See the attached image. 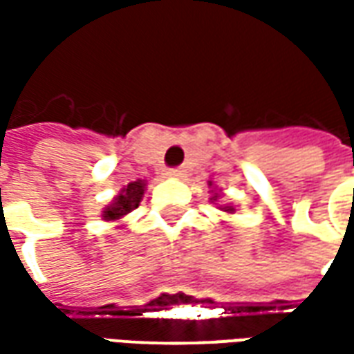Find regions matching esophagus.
Listing matches in <instances>:
<instances>
[{"mask_svg":"<svg viewBox=\"0 0 354 354\" xmlns=\"http://www.w3.org/2000/svg\"><path fill=\"white\" fill-rule=\"evenodd\" d=\"M182 174H184V170L182 169H170L169 170V176H172V178H180Z\"/></svg>","mask_w":354,"mask_h":354,"instance_id":"1","label":"esophagus"}]
</instances>
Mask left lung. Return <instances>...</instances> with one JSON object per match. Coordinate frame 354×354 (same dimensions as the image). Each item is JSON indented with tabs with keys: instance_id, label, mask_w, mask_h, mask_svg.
Returning a JSON list of instances; mask_svg holds the SVG:
<instances>
[{
	"instance_id": "1",
	"label": "left lung",
	"mask_w": 354,
	"mask_h": 354,
	"mask_svg": "<svg viewBox=\"0 0 354 354\" xmlns=\"http://www.w3.org/2000/svg\"><path fill=\"white\" fill-rule=\"evenodd\" d=\"M218 197H220V195H218V193H214V197H212V199H210V201H216V199H218ZM222 210H223V212H233L235 208H233V207H223Z\"/></svg>"
}]
</instances>
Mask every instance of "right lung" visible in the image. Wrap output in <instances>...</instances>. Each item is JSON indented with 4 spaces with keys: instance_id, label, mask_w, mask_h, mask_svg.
Here are the masks:
<instances>
[{
    "instance_id": "obj_1",
    "label": "right lung",
    "mask_w": 354,
    "mask_h": 354,
    "mask_svg": "<svg viewBox=\"0 0 354 354\" xmlns=\"http://www.w3.org/2000/svg\"><path fill=\"white\" fill-rule=\"evenodd\" d=\"M144 192H146V182H131L129 185H124L121 193L117 195L113 203L109 207L104 208L102 212V218L106 222H115V220H121L124 214L132 212L134 208H138L140 201L144 197Z\"/></svg>"
}]
</instances>
